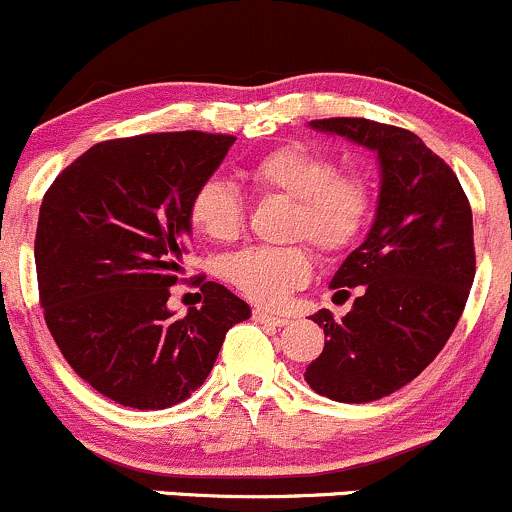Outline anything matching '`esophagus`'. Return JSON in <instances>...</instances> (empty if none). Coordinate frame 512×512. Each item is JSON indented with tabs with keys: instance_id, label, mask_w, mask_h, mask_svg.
Wrapping results in <instances>:
<instances>
[{
	"instance_id": "1",
	"label": "esophagus",
	"mask_w": 512,
	"mask_h": 512,
	"mask_svg": "<svg viewBox=\"0 0 512 512\" xmlns=\"http://www.w3.org/2000/svg\"><path fill=\"white\" fill-rule=\"evenodd\" d=\"M251 318H254L256 323L273 325V328H283V325H288V318H283V315H273V313H268V310H261V308H254Z\"/></svg>"
}]
</instances>
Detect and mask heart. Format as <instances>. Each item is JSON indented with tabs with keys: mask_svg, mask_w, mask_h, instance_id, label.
Returning <instances> with one entry per match:
<instances>
[{
	"mask_svg": "<svg viewBox=\"0 0 512 512\" xmlns=\"http://www.w3.org/2000/svg\"><path fill=\"white\" fill-rule=\"evenodd\" d=\"M244 177L258 194L291 202L286 234L308 239L320 254L350 249L370 224L372 184L355 172H340L335 157L305 142L273 147L246 165ZM189 221L212 241H234L244 229V199L234 184L209 177L189 197ZM310 254L303 244L251 246L221 263V276L258 305H281L310 278Z\"/></svg>",
	"mask_w": 512,
	"mask_h": 512,
	"instance_id": "b5f03b06",
	"label": "heart"
}]
</instances>
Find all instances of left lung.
Segmentation results:
<instances>
[{
    "label": "left lung",
    "mask_w": 512,
    "mask_h": 512,
    "mask_svg": "<svg viewBox=\"0 0 512 512\" xmlns=\"http://www.w3.org/2000/svg\"><path fill=\"white\" fill-rule=\"evenodd\" d=\"M310 128L372 150L379 197L370 234L330 281L342 295L355 288L352 310L340 323L330 310L310 318L328 340L305 382L335 402H374L434 362L466 308L476 276L471 204L451 167L409 130L365 118Z\"/></svg>",
    "instance_id": "8db88e82"
}]
</instances>
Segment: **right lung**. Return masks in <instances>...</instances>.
Here are the masks:
<instances>
[{"instance_id": "add662e5", "label": "right lung", "mask_w": 512, "mask_h": 512, "mask_svg": "<svg viewBox=\"0 0 512 512\" xmlns=\"http://www.w3.org/2000/svg\"><path fill=\"white\" fill-rule=\"evenodd\" d=\"M234 140L184 130L98 142L44 194L34 241L44 320L78 377L123 407L184 402L229 328L251 318L214 281L184 318L167 308L192 234L189 197Z\"/></svg>"}]
</instances>
